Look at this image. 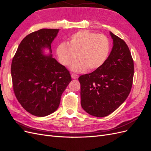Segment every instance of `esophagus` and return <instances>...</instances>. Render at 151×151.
<instances>
[{
    "mask_svg": "<svg viewBox=\"0 0 151 151\" xmlns=\"http://www.w3.org/2000/svg\"><path fill=\"white\" fill-rule=\"evenodd\" d=\"M71 77H72V79H76L77 78V77H78V76H77L76 74H71Z\"/></svg>",
    "mask_w": 151,
    "mask_h": 151,
    "instance_id": "34e87169",
    "label": "esophagus"
}]
</instances>
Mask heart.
Wrapping results in <instances>:
<instances>
[{
  "mask_svg": "<svg viewBox=\"0 0 151 151\" xmlns=\"http://www.w3.org/2000/svg\"><path fill=\"white\" fill-rule=\"evenodd\" d=\"M110 43L106 36L89 30H81L72 35L67 44L62 43L56 50L58 60L63 65L68 66L78 56L79 60L71 67L77 72L95 70L101 67L108 56Z\"/></svg>",
  "mask_w": 151,
  "mask_h": 151,
  "instance_id": "b5f03b06",
  "label": "heart"
}]
</instances>
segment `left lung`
I'll return each mask as SVG.
<instances>
[{
	"mask_svg": "<svg viewBox=\"0 0 151 151\" xmlns=\"http://www.w3.org/2000/svg\"><path fill=\"white\" fill-rule=\"evenodd\" d=\"M109 34L113 46L106 60L96 70L79 77L81 106L97 117L115 111L127 98L133 83L134 65L130 50L122 39Z\"/></svg>",
	"mask_w": 151,
	"mask_h": 151,
	"instance_id": "left-lung-1",
	"label": "left lung"
}]
</instances>
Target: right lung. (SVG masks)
Wrapping results in <instances>:
<instances>
[{"label": "right lung", "instance_id": "add662e5", "mask_svg": "<svg viewBox=\"0 0 151 151\" xmlns=\"http://www.w3.org/2000/svg\"><path fill=\"white\" fill-rule=\"evenodd\" d=\"M58 29H41L21 41L13 57L11 76L18 101L31 115L42 117L55 111L61 96L72 81L65 66L43 50L52 53L51 44Z\"/></svg>", "mask_w": 151, "mask_h": 151}]
</instances>
